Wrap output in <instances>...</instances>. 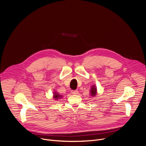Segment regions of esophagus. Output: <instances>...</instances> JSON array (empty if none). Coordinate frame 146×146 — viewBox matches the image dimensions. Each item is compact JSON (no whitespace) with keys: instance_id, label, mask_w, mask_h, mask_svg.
<instances>
[{"instance_id":"34e87169","label":"esophagus","mask_w":146,"mask_h":146,"mask_svg":"<svg viewBox=\"0 0 146 146\" xmlns=\"http://www.w3.org/2000/svg\"><path fill=\"white\" fill-rule=\"evenodd\" d=\"M71 93L73 94V95H77L78 93V91L77 90H72L71 91Z\"/></svg>"}]
</instances>
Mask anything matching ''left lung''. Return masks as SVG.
<instances>
[{
	"mask_svg": "<svg viewBox=\"0 0 146 146\" xmlns=\"http://www.w3.org/2000/svg\"><path fill=\"white\" fill-rule=\"evenodd\" d=\"M90 93H91V95L92 96H95L96 95L97 88L95 85H94V86H92V87H91V88L90 90Z\"/></svg>",
	"mask_w": 146,
	"mask_h": 146,
	"instance_id": "1",
	"label": "left lung"
}]
</instances>
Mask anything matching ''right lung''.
I'll return each instance as SVG.
<instances>
[{"label":"right lung","mask_w":146,"mask_h":146,"mask_svg":"<svg viewBox=\"0 0 146 146\" xmlns=\"http://www.w3.org/2000/svg\"><path fill=\"white\" fill-rule=\"evenodd\" d=\"M62 98V95H59V94H58L56 92H54V98L55 99V100H57L59 99H60Z\"/></svg>","instance_id":"obj_1"}]
</instances>
